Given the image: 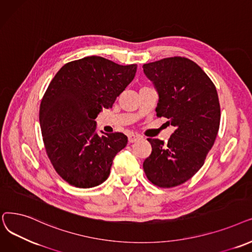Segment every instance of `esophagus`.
<instances>
[{"mask_svg": "<svg viewBox=\"0 0 252 252\" xmlns=\"http://www.w3.org/2000/svg\"><path fill=\"white\" fill-rule=\"evenodd\" d=\"M141 139V136L138 135V134H130L128 135V141L129 142H135L137 140Z\"/></svg>", "mask_w": 252, "mask_h": 252, "instance_id": "34e87169", "label": "esophagus"}]
</instances>
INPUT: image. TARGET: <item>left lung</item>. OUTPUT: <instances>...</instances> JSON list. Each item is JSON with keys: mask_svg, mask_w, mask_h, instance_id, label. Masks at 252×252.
Here are the masks:
<instances>
[{"mask_svg": "<svg viewBox=\"0 0 252 252\" xmlns=\"http://www.w3.org/2000/svg\"><path fill=\"white\" fill-rule=\"evenodd\" d=\"M142 68L159 95L157 116L175 127L168 142L148 138L152 153L143 170L152 184L172 188L189 181L204 164L220 128L219 95L204 70L188 58H164Z\"/></svg>", "mask_w": 252, "mask_h": 252, "instance_id": "obj_1", "label": "left lung"}]
</instances>
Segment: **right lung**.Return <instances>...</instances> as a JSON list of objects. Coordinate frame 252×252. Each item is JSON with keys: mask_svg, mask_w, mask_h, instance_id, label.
I'll return each instance as SVG.
<instances>
[{"mask_svg": "<svg viewBox=\"0 0 252 252\" xmlns=\"http://www.w3.org/2000/svg\"><path fill=\"white\" fill-rule=\"evenodd\" d=\"M136 68L87 56L64 64L48 86L40 106L43 141L54 169L69 185L89 189L109 177L128 138L102 131L99 136L95 119L103 107L111 109Z\"/></svg>", "mask_w": 252, "mask_h": 252, "instance_id": "obj_1", "label": "right lung"}]
</instances>
